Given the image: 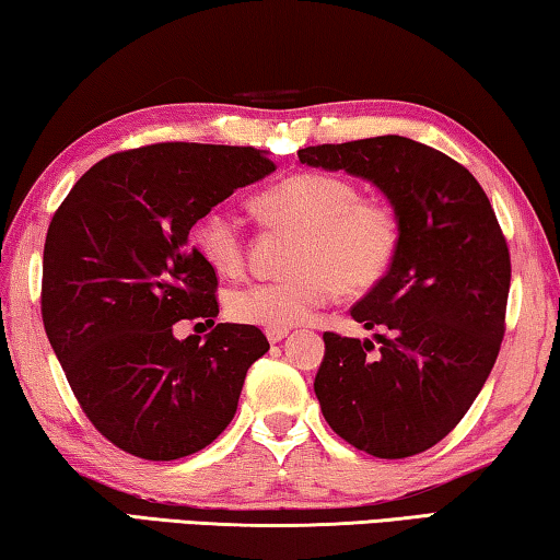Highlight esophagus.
<instances>
[{
    "mask_svg": "<svg viewBox=\"0 0 560 560\" xmlns=\"http://www.w3.org/2000/svg\"><path fill=\"white\" fill-rule=\"evenodd\" d=\"M288 332L290 329L288 327H270V329H265V337H268V340L275 345V342H282L288 337Z\"/></svg>",
    "mask_w": 560,
    "mask_h": 560,
    "instance_id": "obj_1",
    "label": "esophagus"
}]
</instances>
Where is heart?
Here are the masks:
<instances>
[{
  "instance_id": "b5f03b06",
  "label": "heart",
  "mask_w": 560,
  "mask_h": 560,
  "mask_svg": "<svg viewBox=\"0 0 560 560\" xmlns=\"http://www.w3.org/2000/svg\"><path fill=\"white\" fill-rule=\"evenodd\" d=\"M260 215L282 231L298 233L282 280L250 282L228 295V315L241 325L292 327L345 295L380 285L399 247V223L392 208L362 200L354 183L332 173H298L255 198ZM200 258L220 275L241 272L245 262L243 225L231 210L213 208L194 225Z\"/></svg>"
}]
</instances>
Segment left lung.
Returning <instances> with one entry per match:
<instances>
[{"mask_svg": "<svg viewBox=\"0 0 560 560\" xmlns=\"http://www.w3.org/2000/svg\"><path fill=\"white\" fill-rule=\"evenodd\" d=\"M300 163L382 190L399 223L389 272L350 310L372 340L325 332L315 394L327 424L380 459H405L452 432L497 362L511 285L509 247L462 163L405 136L307 145Z\"/></svg>", "mask_w": 560, "mask_h": 560, "instance_id": "1", "label": "left lung"}]
</instances>
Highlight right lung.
Returning a JSON list of instances; mask_svg holds the SVG:
<instances>
[{
  "instance_id": "right-lung-1",
  "label": "right lung",
  "mask_w": 560,
  "mask_h": 560,
  "mask_svg": "<svg viewBox=\"0 0 560 560\" xmlns=\"http://www.w3.org/2000/svg\"><path fill=\"white\" fill-rule=\"evenodd\" d=\"M272 171L253 145H143L91 166L54 213L44 329L91 424L124 452L180 459L235 417L245 374L270 345L253 325H215V270L188 233ZM180 318L214 329L203 343L178 341Z\"/></svg>"
}]
</instances>
